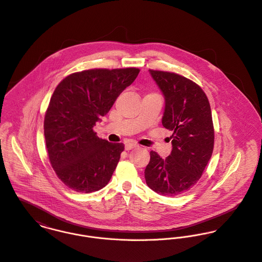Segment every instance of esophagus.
Here are the masks:
<instances>
[{
  "label": "esophagus",
  "instance_id": "1",
  "mask_svg": "<svg viewBox=\"0 0 262 262\" xmlns=\"http://www.w3.org/2000/svg\"><path fill=\"white\" fill-rule=\"evenodd\" d=\"M138 145L137 144H135V143H127L126 145H125V149L126 150H131V149H133V148H136Z\"/></svg>",
  "mask_w": 262,
  "mask_h": 262
}]
</instances>
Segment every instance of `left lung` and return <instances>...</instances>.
Listing matches in <instances>:
<instances>
[{
	"label": "left lung",
	"mask_w": 262,
	"mask_h": 262,
	"mask_svg": "<svg viewBox=\"0 0 262 262\" xmlns=\"http://www.w3.org/2000/svg\"><path fill=\"white\" fill-rule=\"evenodd\" d=\"M149 72L166 98L163 126L173 132V149L166 160L151 150L144 177L157 193L177 196L197 183L211 158L214 129L210 104L194 81L173 72Z\"/></svg>",
	"instance_id": "8db88e82"
}]
</instances>
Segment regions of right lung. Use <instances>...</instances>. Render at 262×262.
<instances>
[{"label": "right lung", "instance_id": "1", "mask_svg": "<svg viewBox=\"0 0 262 262\" xmlns=\"http://www.w3.org/2000/svg\"><path fill=\"white\" fill-rule=\"evenodd\" d=\"M139 71L89 69L68 75L55 89L43 122L46 145L55 173L70 189L90 193L111 180L125 145L97 137L93 126Z\"/></svg>", "mask_w": 262, "mask_h": 262}]
</instances>
